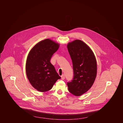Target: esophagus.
<instances>
[{
    "mask_svg": "<svg viewBox=\"0 0 123 123\" xmlns=\"http://www.w3.org/2000/svg\"><path fill=\"white\" fill-rule=\"evenodd\" d=\"M61 76L62 80H64V79H65V76H64V74H63Z\"/></svg>",
    "mask_w": 123,
    "mask_h": 123,
    "instance_id": "1",
    "label": "esophagus"
}]
</instances>
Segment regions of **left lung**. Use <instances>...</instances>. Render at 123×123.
<instances>
[{
    "label": "left lung",
    "mask_w": 123,
    "mask_h": 123,
    "mask_svg": "<svg viewBox=\"0 0 123 123\" xmlns=\"http://www.w3.org/2000/svg\"><path fill=\"white\" fill-rule=\"evenodd\" d=\"M67 48L72 60L73 78L67 84L75 96L86 93L93 85L97 74V63L94 53L83 41L76 40L68 43Z\"/></svg>",
    "instance_id": "obj_1"
}]
</instances>
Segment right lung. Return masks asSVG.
Masks as SVG:
<instances>
[{"label":"right lung","mask_w":123,"mask_h":123,"mask_svg":"<svg viewBox=\"0 0 123 123\" xmlns=\"http://www.w3.org/2000/svg\"><path fill=\"white\" fill-rule=\"evenodd\" d=\"M59 44L47 39L39 42L30 50L26 64V72L30 83L41 92L50 90L61 78L50 62Z\"/></svg>","instance_id":"add662e5"}]
</instances>
